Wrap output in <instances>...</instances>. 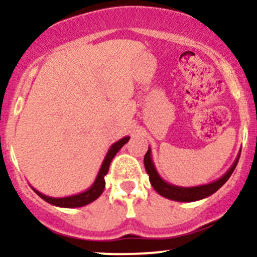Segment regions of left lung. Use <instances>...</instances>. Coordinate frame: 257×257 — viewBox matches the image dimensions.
Listing matches in <instances>:
<instances>
[{"instance_id": "1", "label": "left lung", "mask_w": 257, "mask_h": 257, "mask_svg": "<svg viewBox=\"0 0 257 257\" xmlns=\"http://www.w3.org/2000/svg\"><path fill=\"white\" fill-rule=\"evenodd\" d=\"M240 155H237L236 160L234 162V164L231 165L229 170L222 175L221 178L217 179V180L212 181L210 184H205V185L200 186H193V188H181V186L173 185V184L167 183V181L163 180L162 178L158 174L157 169L154 167V163L152 160V153H150V148L148 149L147 154L144 157V167L147 170L148 175H149V180L152 186L154 188V190L158 194H160L164 198L170 199V200L175 201H181V203H189V201H196L201 200L204 198H208V196L214 194L215 191L219 190L222 185L227 181V179L231 177L232 172L236 168L237 162H239Z\"/></svg>"}]
</instances>
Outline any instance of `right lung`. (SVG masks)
Here are the masks:
<instances>
[{"label":"right lung","instance_id":"obj_1","mask_svg":"<svg viewBox=\"0 0 257 257\" xmlns=\"http://www.w3.org/2000/svg\"><path fill=\"white\" fill-rule=\"evenodd\" d=\"M128 141H129V137H124V138H121L120 141L114 143L112 147L109 148L104 160H103V164L102 167H100L99 173H98L94 183H93V185L90 186L88 190L83 191V193L80 194H77V195L66 196V198H51V196L43 195L42 193L37 191L36 189H33V190H35V193L37 194L38 196H41L43 200H46L47 203L52 204V205L61 206V208H79V206H84L87 205V204H90L92 201H94L95 199H98L100 195H102L103 190H104L105 188L104 177L107 175L108 170H109L110 162H112L113 158L115 157L116 153L119 152V149H120V148L123 147V145Z\"/></svg>","mask_w":257,"mask_h":257}]
</instances>
